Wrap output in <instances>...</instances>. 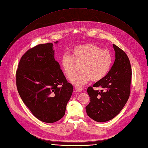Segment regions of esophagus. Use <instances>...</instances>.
I'll return each instance as SVG.
<instances>
[{
  "mask_svg": "<svg viewBox=\"0 0 148 148\" xmlns=\"http://www.w3.org/2000/svg\"><path fill=\"white\" fill-rule=\"evenodd\" d=\"M75 90L77 91H78V92H80V91H82L83 90V88H81V87H77V86H75Z\"/></svg>",
  "mask_w": 148,
  "mask_h": 148,
  "instance_id": "obj_1",
  "label": "esophagus"
}]
</instances>
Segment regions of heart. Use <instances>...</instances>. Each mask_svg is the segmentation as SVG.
I'll return each mask as SVG.
<instances>
[{"instance_id":"b5f03b06","label":"heart","mask_w":148,"mask_h":148,"mask_svg":"<svg viewBox=\"0 0 148 148\" xmlns=\"http://www.w3.org/2000/svg\"><path fill=\"white\" fill-rule=\"evenodd\" d=\"M71 53V56H63L62 65L69 79L78 72L81 66L82 72L71 79V83L78 86H83L91 79L94 82L101 81L109 73L112 64L111 53L92 44L75 46Z\"/></svg>"}]
</instances>
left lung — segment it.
<instances>
[{
  "label": "left lung",
  "mask_w": 148,
  "mask_h": 148,
  "mask_svg": "<svg viewBox=\"0 0 148 148\" xmlns=\"http://www.w3.org/2000/svg\"><path fill=\"white\" fill-rule=\"evenodd\" d=\"M113 47L115 60L112 66L104 78L93 84V87H101V90H94L91 86L87 89L90 102L86 107V113L98 122H107L117 115L130 93V62L123 50L115 44Z\"/></svg>",
  "instance_id": "obj_1"
}]
</instances>
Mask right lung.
I'll return each instance as SVG.
<instances>
[{
	"mask_svg": "<svg viewBox=\"0 0 148 148\" xmlns=\"http://www.w3.org/2000/svg\"><path fill=\"white\" fill-rule=\"evenodd\" d=\"M16 83L22 101L38 119L51 123L64 117L73 88L55 59L52 43L39 44L25 52Z\"/></svg>",
	"mask_w": 148,
	"mask_h": 148,
	"instance_id": "add662e5",
	"label": "right lung"
}]
</instances>
